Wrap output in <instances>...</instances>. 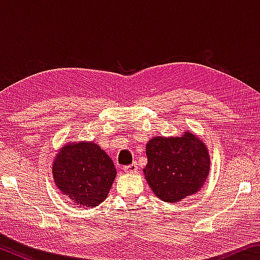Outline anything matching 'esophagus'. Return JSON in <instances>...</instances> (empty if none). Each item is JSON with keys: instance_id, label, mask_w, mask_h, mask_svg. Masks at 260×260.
I'll use <instances>...</instances> for the list:
<instances>
[{"instance_id": "1", "label": "esophagus", "mask_w": 260, "mask_h": 260, "mask_svg": "<svg viewBox=\"0 0 260 260\" xmlns=\"http://www.w3.org/2000/svg\"><path fill=\"white\" fill-rule=\"evenodd\" d=\"M136 171H138V164H136V162H133V164L127 165L124 167V172L126 173L132 174V173H135Z\"/></svg>"}]
</instances>
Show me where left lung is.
Here are the masks:
<instances>
[{
  "label": "left lung",
  "mask_w": 260,
  "mask_h": 260,
  "mask_svg": "<svg viewBox=\"0 0 260 260\" xmlns=\"http://www.w3.org/2000/svg\"><path fill=\"white\" fill-rule=\"evenodd\" d=\"M146 153V180L155 195L167 203H177L200 191L208 179V148L188 131L175 138L151 139L147 143Z\"/></svg>",
  "instance_id": "obj_1"
}]
</instances>
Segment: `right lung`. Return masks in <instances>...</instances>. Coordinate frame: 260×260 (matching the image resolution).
Returning a JSON list of instances; mask_svg holds the SVG:
<instances>
[{
	"label": "right lung",
	"mask_w": 260,
	"mask_h": 260,
	"mask_svg": "<svg viewBox=\"0 0 260 260\" xmlns=\"http://www.w3.org/2000/svg\"><path fill=\"white\" fill-rule=\"evenodd\" d=\"M52 175L56 186L74 205L94 208L107 199L117 171L99 144L72 142L56 155Z\"/></svg>",
	"instance_id": "obj_1"
}]
</instances>
